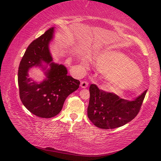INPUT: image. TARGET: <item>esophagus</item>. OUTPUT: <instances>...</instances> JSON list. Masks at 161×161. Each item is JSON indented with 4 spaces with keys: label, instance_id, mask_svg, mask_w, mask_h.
<instances>
[{
    "label": "esophagus",
    "instance_id": "esophagus-1",
    "mask_svg": "<svg viewBox=\"0 0 161 161\" xmlns=\"http://www.w3.org/2000/svg\"><path fill=\"white\" fill-rule=\"evenodd\" d=\"M88 85H89V83H88V81H82L81 82V88H86V87L88 86Z\"/></svg>",
    "mask_w": 161,
    "mask_h": 161
}]
</instances>
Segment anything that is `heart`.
<instances>
[{
    "instance_id": "heart-1",
    "label": "heart",
    "mask_w": 161,
    "mask_h": 161,
    "mask_svg": "<svg viewBox=\"0 0 161 161\" xmlns=\"http://www.w3.org/2000/svg\"><path fill=\"white\" fill-rule=\"evenodd\" d=\"M98 69L107 79L108 86L116 92L139 86L143 81L141 71L126 55L116 51H107L96 58Z\"/></svg>"
}]
</instances>
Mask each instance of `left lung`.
<instances>
[{
  "label": "left lung",
  "instance_id": "1",
  "mask_svg": "<svg viewBox=\"0 0 161 161\" xmlns=\"http://www.w3.org/2000/svg\"><path fill=\"white\" fill-rule=\"evenodd\" d=\"M87 116L95 126L112 129L129 123L140 111L146 91L133 101L121 99L113 92L99 89L94 84L89 86Z\"/></svg>",
  "mask_w": 161,
  "mask_h": 161
}]
</instances>
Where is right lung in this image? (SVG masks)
Returning a JSON list of instances; mask_svg holds the SVG:
<instances>
[{
    "instance_id": "right-lung-1",
    "label": "right lung",
    "mask_w": 161,
    "mask_h": 161,
    "mask_svg": "<svg viewBox=\"0 0 161 161\" xmlns=\"http://www.w3.org/2000/svg\"><path fill=\"white\" fill-rule=\"evenodd\" d=\"M54 28L32 41L27 48L18 68V81L22 103L27 109L41 118H52L60 112L66 98L77 90L80 81L67 75L64 65L53 62L48 45ZM44 61L51 66L46 71L47 79L37 84L28 77V69L41 66Z\"/></svg>"
}]
</instances>
